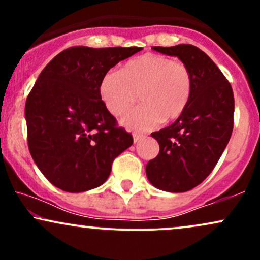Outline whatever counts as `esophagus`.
Returning <instances> with one entry per match:
<instances>
[{
  "label": "esophagus",
  "instance_id": "obj_1",
  "mask_svg": "<svg viewBox=\"0 0 260 260\" xmlns=\"http://www.w3.org/2000/svg\"><path fill=\"white\" fill-rule=\"evenodd\" d=\"M143 138H144V134H142V133H133V140H134V143L139 142V140L143 139Z\"/></svg>",
  "mask_w": 260,
  "mask_h": 260
}]
</instances>
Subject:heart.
I'll return each mask as SVG.
<instances>
[{"mask_svg":"<svg viewBox=\"0 0 260 260\" xmlns=\"http://www.w3.org/2000/svg\"><path fill=\"white\" fill-rule=\"evenodd\" d=\"M193 74L182 61L157 53H145L111 71L100 83V96L112 115L128 112L122 124L134 131H148L161 121H172L186 111L193 94Z\"/></svg>","mask_w":260,"mask_h":260,"instance_id":"heart-1","label":"heart"}]
</instances>
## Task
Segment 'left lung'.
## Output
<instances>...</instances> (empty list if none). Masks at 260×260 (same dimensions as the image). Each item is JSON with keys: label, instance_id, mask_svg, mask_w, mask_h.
I'll use <instances>...</instances> for the list:
<instances>
[{"label": "left lung", "instance_id": "left-lung-1", "mask_svg": "<svg viewBox=\"0 0 260 260\" xmlns=\"http://www.w3.org/2000/svg\"><path fill=\"white\" fill-rule=\"evenodd\" d=\"M153 50L177 56L193 74V94L186 111L171 126L151 133L160 145L147 164L150 183L166 192L193 189L211 174L234 129L231 84L205 52L189 44Z\"/></svg>", "mask_w": 260, "mask_h": 260}]
</instances>
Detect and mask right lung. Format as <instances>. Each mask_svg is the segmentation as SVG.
Segmentation results:
<instances>
[{
    "label": "right lung",
    "mask_w": 260,
    "mask_h": 260,
    "mask_svg": "<svg viewBox=\"0 0 260 260\" xmlns=\"http://www.w3.org/2000/svg\"><path fill=\"white\" fill-rule=\"evenodd\" d=\"M142 47L73 46L40 73L25 103L28 147L53 186L79 193L101 186L112 162L133 144L100 96L110 68Z\"/></svg>",
    "instance_id": "right-lung-1"
}]
</instances>
